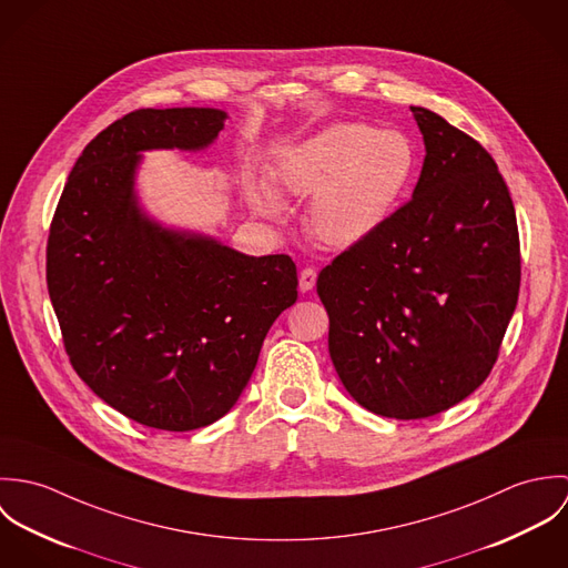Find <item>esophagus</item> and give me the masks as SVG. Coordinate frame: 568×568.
Listing matches in <instances>:
<instances>
[{"label":"esophagus","instance_id":"1","mask_svg":"<svg viewBox=\"0 0 568 568\" xmlns=\"http://www.w3.org/2000/svg\"><path fill=\"white\" fill-rule=\"evenodd\" d=\"M315 282H317V271H315L313 266L302 268V273H300V288H302L304 293H308V291L315 288Z\"/></svg>","mask_w":568,"mask_h":568}]
</instances>
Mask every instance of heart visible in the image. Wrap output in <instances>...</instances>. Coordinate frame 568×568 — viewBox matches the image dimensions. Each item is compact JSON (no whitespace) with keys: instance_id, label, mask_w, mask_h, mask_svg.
I'll return each mask as SVG.
<instances>
[{"instance_id":"1","label":"heart","mask_w":568,"mask_h":568,"mask_svg":"<svg viewBox=\"0 0 568 568\" xmlns=\"http://www.w3.org/2000/svg\"><path fill=\"white\" fill-rule=\"evenodd\" d=\"M415 170V149L405 133L363 122H336L286 146L275 160V181L293 196H311V234L332 246H352L376 234L396 210ZM255 212L280 219L275 190L246 181Z\"/></svg>"}]
</instances>
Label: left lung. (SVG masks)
I'll list each match as a JSON object with an SVG mask.
<instances>
[{"label": "left lung", "instance_id": "1", "mask_svg": "<svg viewBox=\"0 0 568 568\" xmlns=\"http://www.w3.org/2000/svg\"><path fill=\"white\" fill-rule=\"evenodd\" d=\"M410 111L426 146L413 199L317 280L343 387L396 419L442 413L486 381L520 288L516 212L491 155Z\"/></svg>", "mask_w": 568, "mask_h": 568}]
</instances>
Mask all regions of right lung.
Returning <instances> with one entry per match:
<instances>
[{
    "mask_svg": "<svg viewBox=\"0 0 568 568\" xmlns=\"http://www.w3.org/2000/svg\"><path fill=\"white\" fill-rule=\"evenodd\" d=\"M221 109H138L74 163L48 239V291L87 387L133 422L194 430L241 398L262 341L297 300V266L165 230L138 203L142 151L207 149Z\"/></svg>",
    "mask_w": 568,
    "mask_h": 568,
    "instance_id": "1",
    "label": "right lung"
}]
</instances>
